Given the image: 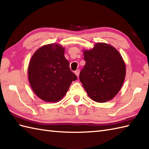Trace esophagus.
Here are the masks:
<instances>
[{"instance_id":"1","label":"esophagus","mask_w":149,"mask_h":149,"mask_svg":"<svg viewBox=\"0 0 149 149\" xmlns=\"http://www.w3.org/2000/svg\"><path fill=\"white\" fill-rule=\"evenodd\" d=\"M79 72H80L79 70H77L75 71V75H77V77H79Z\"/></svg>"}]
</instances>
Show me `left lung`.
<instances>
[{"label":"left lung","mask_w":149,"mask_h":149,"mask_svg":"<svg viewBox=\"0 0 149 149\" xmlns=\"http://www.w3.org/2000/svg\"><path fill=\"white\" fill-rule=\"evenodd\" d=\"M86 61L79 79L91 100L106 102L111 100L121 89L125 79L124 61L115 47L97 43L93 49L84 50Z\"/></svg>","instance_id":"left-lung-1"}]
</instances>
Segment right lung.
I'll return each mask as SVG.
<instances>
[{
	"instance_id": "right-lung-1",
	"label": "right lung",
	"mask_w": 149,
	"mask_h": 149,
	"mask_svg": "<svg viewBox=\"0 0 149 149\" xmlns=\"http://www.w3.org/2000/svg\"><path fill=\"white\" fill-rule=\"evenodd\" d=\"M64 52L65 49L59 44H48L38 49L30 60V85L34 93L45 102L61 100L72 81L77 79L70 69Z\"/></svg>"
}]
</instances>
